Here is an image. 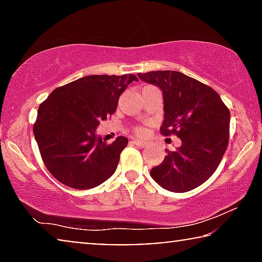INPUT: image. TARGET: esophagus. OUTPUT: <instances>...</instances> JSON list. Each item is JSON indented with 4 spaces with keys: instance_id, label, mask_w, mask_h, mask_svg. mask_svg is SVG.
Returning <instances> with one entry per match:
<instances>
[{
    "instance_id": "1",
    "label": "esophagus",
    "mask_w": 262,
    "mask_h": 262,
    "mask_svg": "<svg viewBox=\"0 0 262 262\" xmlns=\"http://www.w3.org/2000/svg\"><path fill=\"white\" fill-rule=\"evenodd\" d=\"M134 144H136L137 146H139V148H144V146L146 145L144 142L142 141H138V139H136V141H134Z\"/></svg>"
}]
</instances>
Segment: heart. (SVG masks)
<instances>
[{
	"label": "heart",
	"mask_w": 262,
	"mask_h": 262,
	"mask_svg": "<svg viewBox=\"0 0 262 262\" xmlns=\"http://www.w3.org/2000/svg\"><path fill=\"white\" fill-rule=\"evenodd\" d=\"M135 134L136 135H138V136H142V135H144L145 134V130L143 127H136L135 128Z\"/></svg>",
	"instance_id": "1"
}]
</instances>
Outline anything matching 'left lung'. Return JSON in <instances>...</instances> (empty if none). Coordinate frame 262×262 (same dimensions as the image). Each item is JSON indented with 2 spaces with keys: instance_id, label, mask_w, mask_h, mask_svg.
Returning a JSON list of instances; mask_svg holds the SVG:
<instances>
[{
  "instance_id": "obj_1",
  "label": "left lung",
  "mask_w": 262,
  "mask_h": 262,
  "mask_svg": "<svg viewBox=\"0 0 262 262\" xmlns=\"http://www.w3.org/2000/svg\"><path fill=\"white\" fill-rule=\"evenodd\" d=\"M163 93V136L177 135L182 144L166 150L150 175L161 187L184 193L204 184L220 166L229 143L230 112L218 93L187 75L170 70L138 74Z\"/></svg>"
}]
</instances>
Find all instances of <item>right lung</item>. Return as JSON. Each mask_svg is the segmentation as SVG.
I'll return each mask as SVG.
<instances>
[{
	"mask_svg": "<svg viewBox=\"0 0 262 262\" xmlns=\"http://www.w3.org/2000/svg\"><path fill=\"white\" fill-rule=\"evenodd\" d=\"M134 74L91 75L56 88L38 108L33 134L45 167L63 185L96 187L112 177L127 138L111 144L95 136L96 126L117 111Z\"/></svg>",
	"mask_w": 262,
	"mask_h": 262,
	"instance_id": "add662e5",
	"label": "right lung"
}]
</instances>
